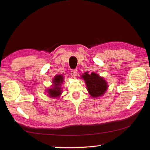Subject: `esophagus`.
<instances>
[{
    "mask_svg": "<svg viewBox=\"0 0 150 150\" xmlns=\"http://www.w3.org/2000/svg\"><path fill=\"white\" fill-rule=\"evenodd\" d=\"M78 71H77V70H71V73H70V74H71V76H72V77L73 78H76V76H77V72Z\"/></svg>",
    "mask_w": 150,
    "mask_h": 150,
    "instance_id": "34e87169",
    "label": "esophagus"
}]
</instances>
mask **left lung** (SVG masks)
Returning <instances> with one entry per match:
<instances>
[{"instance_id":"8db88e82","label":"left lung","mask_w":150,"mask_h":150,"mask_svg":"<svg viewBox=\"0 0 150 150\" xmlns=\"http://www.w3.org/2000/svg\"><path fill=\"white\" fill-rule=\"evenodd\" d=\"M86 82L87 89L92 97H99L104 94L108 89V83L103 77L95 72H85L81 76Z\"/></svg>"}]
</instances>
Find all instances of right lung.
Segmentation results:
<instances>
[{
  "label": "right lung",
  "instance_id": "obj_1",
  "mask_svg": "<svg viewBox=\"0 0 150 150\" xmlns=\"http://www.w3.org/2000/svg\"><path fill=\"white\" fill-rule=\"evenodd\" d=\"M64 78L63 75H56L53 79L52 87L47 89L49 97L52 98H59L62 93L61 85L63 84Z\"/></svg>",
  "mask_w": 150,
  "mask_h": 150
}]
</instances>
